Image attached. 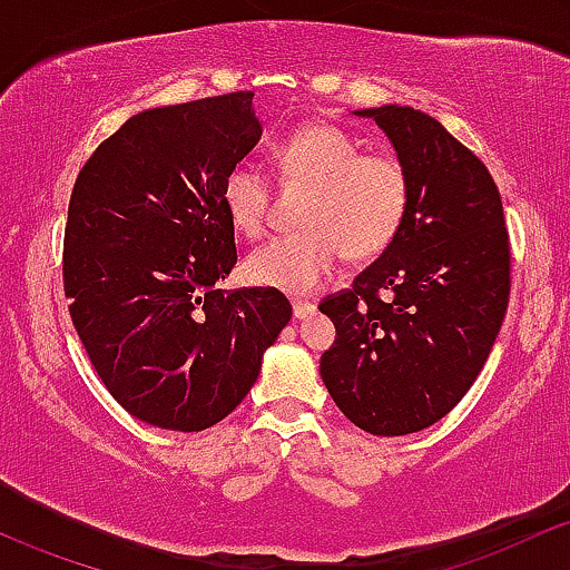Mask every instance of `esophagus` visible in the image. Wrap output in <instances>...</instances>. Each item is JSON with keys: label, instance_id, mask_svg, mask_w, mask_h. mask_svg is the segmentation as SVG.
Returning a JSON list of instances; mask_svg holds the SVG:
<instances>
[{"label": "esophagus", "instance_id": "obj_1", "mask_svg": "<svg viewBox=\"0 0 570 570\" xmlns=\"http://www.w3.org/2000/svg\"><path fill=\"white\" fill-rule=\"evenodd\" d=\"M314 312H317V304H312V301H301V298L293 301V317L296 320H306Z\"/></svg>", "mask_w": 570, "mask_h": 570}]
</instances>
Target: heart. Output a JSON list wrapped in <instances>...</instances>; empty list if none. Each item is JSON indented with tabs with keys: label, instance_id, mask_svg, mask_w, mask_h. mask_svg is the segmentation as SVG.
Returning <instances> with one entry per match:
<instances>
[{
	"label": "heart",
	"instance_id": "obj_1",
	"mask_svg": "<svg viewBox=\"0 0 570 570\" xmlns=\"http://www.w3.org/2000/svg\"><path fill=\"white\" fill-rule=\"evenodd\" d=\"M285 180L309 186L301 210L306 229L274 237L247 256L250 283L306 296L336 269L341 256L371 258L392 243L407 210L405 167L392 154H360L350 132L312 122L277 146ZM226 216L245 237L266 229L272 180L250 163L229 167L220 186Z\"/></svg>",
	"mask_w": 570,
	"mask_h": 570
}]
</instances>
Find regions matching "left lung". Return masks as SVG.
Returning <instances> with one entry per match:
<instances>
[{
	"instance_id": "1",
	"label": "left lung",
	"mask_w": 570,
	"mask_h": 570,
	"mask_svg": "<svg viewBox=\"0 0 570 570\" xmlns=\"http://www.w3.org/2000/svg\"><path fill=\"white\" fill-rule=\"evenodd\" d=\"M373 119L405 167L407 210L386 250L327 296L336 341L320 376L360 430L400 438L451 413L493 350L510 304V237L488 167L430 114Z\"/></svg>"
}]
</instances>
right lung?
<instances>
[{
    "instance_id": "add662e5",
    "label": "right lung",
    "mask_w": 570,
    "mask_h": 570,
    "mask_svg": "<svg viewBox=\"0 0 570 570\" xmlns=\"http://www.w3.org/2000/svg\"><path fill=\"white\" fill-rule=\"evenodd\" d=\"M258 140L245 90L146 109L73 184L71 323L111 397L159 430L203 432L229 416L291 323V301L274 287H218L237 264L220 186Z\"/></svg>"
}]
</instances>
